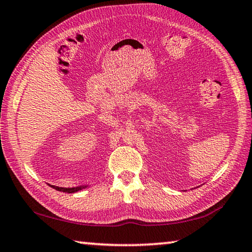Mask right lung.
<instances>
[{
	"label": "right lung",
	"mask_w": 252,
	"mask_h": 252,
	"mask_svg": "<svg viewBox=\"0 0 252 252\" xmlns=\"http://www.w3.org/2000/svg\"><path fill=\"white\" fill-rule=\"evenodd\" d=\"M51 187H52L55 190L62 191V192H65V193H75L80 190L88 188L89 185H84V186H80V187H75V188H62V187H55V186H51Z\"/></svg>",
	"instance_id": "right-lung-1"
}]
</instances>
